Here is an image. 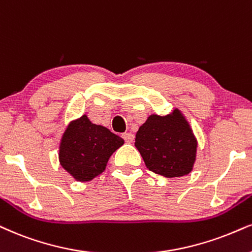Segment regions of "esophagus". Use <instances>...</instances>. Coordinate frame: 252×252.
<instances>
[{"instance_id": "esophagus-1", "label": "esophagus", "mask_w": 252, "mask_h": 252, "mask_svg": "<svg viewBox=\"0 0 252 252\" xmlns=\"http://www.w3.org/2000/svg\"><path fill=\"white\" fill-rule=\"evenodd\" d=\"M123 138L127 144H131V142L134 141V134H132V133H124Z\"/></svg>"}]
</instances>
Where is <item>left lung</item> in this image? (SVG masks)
Masks as SVG:
<instances>
[{
  "label": "left lung",
  "mask_w": 252,
  "mask_h": 252,
  "mask_svg": "<svg viewBox=\"0 0 252 252\" xmlns=\"http://www.w3.org/2000/svg\"><path fill=\"white\" fill-rule=\"evenodd\" d=\"M135 147L146 167L164 178H180L192 170L197 140L179 108L167 116L151 114L135 134Z\"/></svg>",
  "instance_id": "1"
}]
</instances>
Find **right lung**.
<instances>
[{"mask_svg":"<svg viewBox=\"0 0 252 252\" xmlns=\"http://www.w3.org/2000/svg\"><path fill=\"white\" fill-rule=\"evenodd\" d=\"M123 145V138L92 124L84 114L67 125L61 139L58 159L74 180L91 181L104 172L111 155Z\"/></svg>","mask_w":252,"mask_h":252,"instance_id":"1","label":"right lung"}]
</instances>
